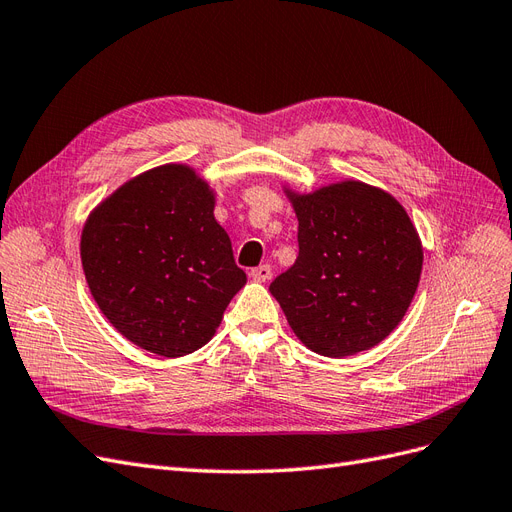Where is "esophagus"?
<instances>
[{
    "label": "esophagus",
    "instance_id": "esophagus-1",
    "mask_svg": "<svg viewBox=\"0 0 512 512\" xmlns=\"http://www.w3.org/2000/svg\"><path fill=\"white\" fill-rule=\"evenodd\" d=\"M271 273H273V269L269 265H260V267H254L250 271V277H252L254 282H267L269 277H271Z\"/></svg>",
    "mask_w": 512,
    "mask_h": 512
}]
</instances>
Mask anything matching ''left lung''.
Returning <instances> with one entry per match:
<instances>
[{"label":"left lung","instance_id":"1","mask_svg":"<svg viewBox=\"0 0 512 512\" xmlns=\"http://www.w3.org/2000/svg\"><path fill=\"white\" fill-rule=\"evenodd\" d=\"M288 196L299 256L269 290L290 329L335 359L374 348L406 316L421 280L423 247L406 209L361 181Z\"/></svg>","mask_w":512,"mask_h":512}]
</instances>
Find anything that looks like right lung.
<instances>
[{
	"mask_svg": "<svg viewBox=\"0 0 512 512\" xmlns=\"http://www.w3.org/2000/svg\"><path fill=\"white\" fill-rule=\"evenodd\" d=\"M215 196L190 166L164 164L123 183L91 211L81 260L113 327L153 354L203 348L245 286Z\"/></svg>",
	"mask_w": 512,
	"mask_h": 512,
	"instance_id": "1",
	"label": "right lung"
}]
</instances>
